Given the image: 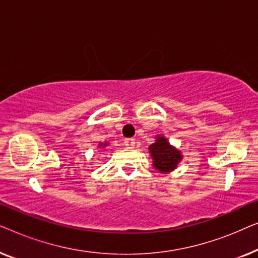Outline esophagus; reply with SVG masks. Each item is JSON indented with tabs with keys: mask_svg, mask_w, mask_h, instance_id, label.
Returning <instances> with one entry per match:
<instances>
[{
	"mask_svg": "<svg viewBox=\"0 0 258 258\" xmlns=\"http://www.w3.org/2000/svg\"><path fill=\"white\" fill-rule=\"evenodd\" d=\"M124 144L128 148H134V146H135V140H134V139H125Z\"/></svg>",
	"mask_w": 258,
	"mask_h": 258,
	"instance_id": "1",
	"label": "esophagus"
}]
</instances>
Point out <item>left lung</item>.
Listing matches in <instances>:
<instances>
[{"label": "left lung", "mask_w": 258, "mask_h": 258, "mask_svg": "<svg viewBox=\"0 0 258 258\" xmlns=\"http://www.w3.org/2000/svg\"><path fill=\"white\" fill-rule=\"evenodd\" d=\"M149 150L154 160V167L163 172L174 170L182 158L179 151L172 148L167 139L162 136L157 137L156 142L149 147Z\"/></svg>", "instance_id": "8db88e82"}]
</instances>
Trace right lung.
I'll list each match as a JSON object with an SVG mask.
<instances>
[{
	"label": "right lung",
	"instance_id": "right-lung-1",
	"mask_svg": "<svg viewBox=\"0 0 258 258\" xmlns=\"http://www.w3.org/2000/svg\"><path fill=\"white\" fill-rule=\"evenodd\" d=\"M100 147H102V148H104V147H107V144H101Z\"/></svg>",
	"mask_w": 258,
	"mask_h": 258
}]
</instances>
